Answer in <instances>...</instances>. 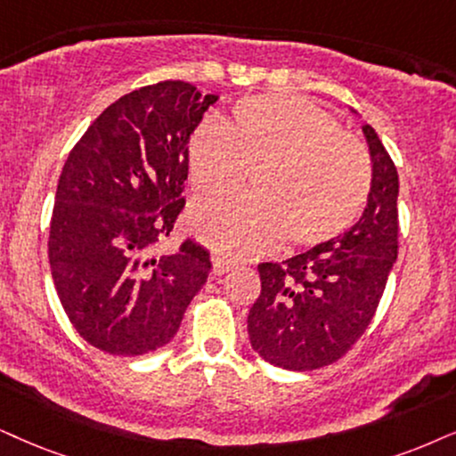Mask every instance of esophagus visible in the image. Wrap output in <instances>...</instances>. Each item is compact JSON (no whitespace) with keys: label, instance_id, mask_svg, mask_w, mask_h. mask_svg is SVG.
<instances>
[{"label":"esophagus","instance_id":"34e87169","mask_svg":"<svg viewBox=\"0 0 456 456\" xmlns=\"http://www.w3.org/2000/svg\"><path fill=\"white\" fill-rule=\"evenodd\" d=\"M232 267H233V261H229V258H224V256H221V255L215 256V273H216V275L227 273V271L232 269Z\"/></svg>","mask_w":456,"mask_h":456}]
</instances>
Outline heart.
<instances>
[{
  "label": "heart",
  "mask_w": 456,
  "mask_h": 456,
  "mask_svg": "<svg viewBox=\"0 0 456 456\" xmlns=\"http://www.w3.org/2000/svg\"><path fill=\"white\" fill-rule=\"evenodd\" d=\"M193 191L227 198L252 172V193L195 206L200 240L229 256H255L284 240L320 246L347 232L372 187L366 147L337 119L297 94H256L233 107L227 124H204L187 145Z\"/></svg>",
  "instance_id": "heart-1"
}]
</instances>
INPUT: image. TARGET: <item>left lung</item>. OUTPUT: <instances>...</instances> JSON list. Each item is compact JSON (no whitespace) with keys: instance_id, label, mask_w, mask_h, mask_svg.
I'll return each mask as SVG.
<instances>
[{"instance_id":"1","label":"left lung","mask_w":456,"mask_h":456,"mask_svg":"<svg viewBox=\"0 0 456 456\" xmlns=\"http://www.w3.org/2000/svg\"><path fill=\"white\" fill-rule=\"evenodd\" d=\"M372 187L349 232L286 258L261 263V295L248 314L252 349L286 370H315L341 360L366 332L397 258V170L364 124Z\"/></svg>"}]
</instances>
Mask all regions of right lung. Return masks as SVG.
Returning a JSON list of instances; mask_svg holds the SVG:
<instances>
[{
    "mask_svg": "<svg viewBox=\"0 0 456 456\" xmlns=\"http://www.w3.org/2000/svg\"><path fill=\"white\" fill-rule=\"evenodd\" d=\"M216 101L181 79L145 86L109 105L69 153L48 258L62 309L92 347H164L208 278L210 252L198 241L153 252L185 208L189 136Z\"/></svg>",
    "mask_w": 456,
    "mask_h": 456,
    "instance_id": "1",
    "label": "right lung"
}]
</instances>
